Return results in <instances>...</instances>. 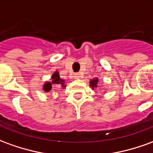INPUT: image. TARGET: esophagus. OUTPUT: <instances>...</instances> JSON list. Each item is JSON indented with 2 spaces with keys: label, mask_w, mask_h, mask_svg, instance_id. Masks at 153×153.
<instances>
[{
  "label": "esophagus",
  "mask_w": 153,
  "mask_h": 153,
  "mask_svg": "<svg viewBox=\"0 0 153 153\" xmlns=\"http://www.w3.org/2000/svg\"><path fill=\"white\" fill-rule=\"evenodd\" d=\"M74 79H79L82 78V74H76L74 75Z\"/></svg>",
  "instance_id": "1"
}]
</instances>
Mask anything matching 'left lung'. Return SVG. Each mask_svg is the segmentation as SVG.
<instances>
[{"label":"left lung","mask_w":153,"mask_h":153,"mask_svg":"<svg viewBox=\"0 0 153 153\" xmlns=\"http://www.w3.org/2000/svg\"><path fill=\"white\" fill-rule=\"evenodd\" d=\"M98 84H99V79L98 78H94L89 81V86L92 89H94L98 88Z\"/></svg>","instance_id":"left-lung-1"}]
</instances>
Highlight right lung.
<instances>
[{
    "label": "right lung",
    "instance_id": "1",
    "mask_svg": "<svg viewBox=\"0 0 153 153\" xmlns=\"http://www.w3.org/2000/svg\"><path fill=\"white\" fill-rule=\"evenodd\" d=\"M52 86H55L58 88L65 89L66 88V84L65 83V79H62L59 77V73L56 70L53 73L50 81H45L43 84V90L45 92H50L52 89Z\"/></svg>",
    "mask_w": 153,
    "mask_h": 153
}]
</instances>
